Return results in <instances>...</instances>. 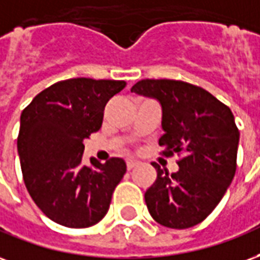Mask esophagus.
Masks as SVG:
<instances>
[{"instance_id": "34e87169", "label": "esophagus", "mask_w": 260, "mask_h": 260, "mask_svg": "<svg viewBox=\"0 0 260 260\" xmlns=\"http://www.w3.org/2000/svg\"><path fill=\"white\" fill-rule=\"evenodd\" d=\"M137 165H138L137 160H133V159H128L127 162H126V166H127V170L134 169V168H136Z\"/></svg>"}]
</instances>
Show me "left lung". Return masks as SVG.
I'll use <instances>...</instances> for the list:
<instances>
[{"label": "left lung", "instance_id": "1", "mask_svg": "<svg viewBox=\"0 0 260 260\" xmlns=\"http://www.w3.org/2000/svg\"><path fill=\"white\" fill-rule=\"evenodd\" d=\"M132 92L160 102L162 155L180 156L176 173L153 165L158 177L145 192L149 213L165 227L195 226L213 212L236 174L240 132L233 112L202 87L185 81L145 79Z\"/></svg>", "mask_w": 260, "mask_h": 260}]
</instances>
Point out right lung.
I'll list each match as a JSON object with an SVG mask.
<instances>
[{
    "mask_svg": "<svg viewBox=\"0 0 260 260\" xmlns=\"http://www.w3.org/2000/svg\"><path fill=\"white\" fill-rule=\"evenodd\" d=\"M123 80L69 79L34 96L20 115L18 152L24 185L51 220L86 229L104 219L126 173L120 158L83 162V140L102 126L104 109Z\"/></svg>",
    "mask_w": 260,
    "mask_h": 260,
    "instance_id": "add662e5",
    "label": "right lung"
}]
</instances>
